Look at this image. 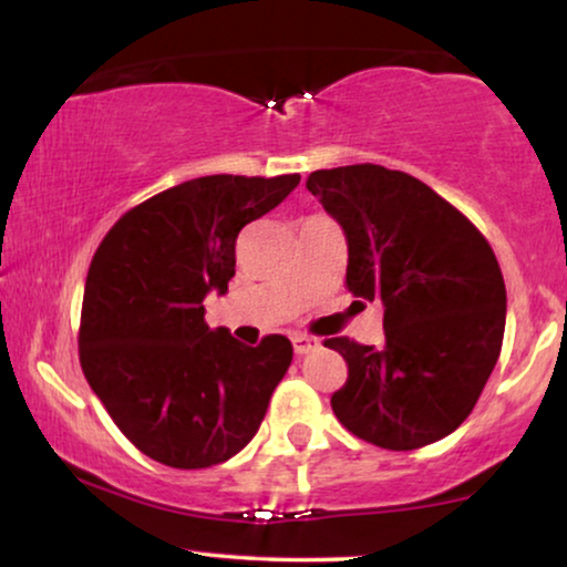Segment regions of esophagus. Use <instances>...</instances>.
Wrapping results in <instances>:
<instances>
[{
  "label": "esophagus",
  "instance_id": "esophagus-1",
  "mask_svg": "<svg viewBox=\"0 0 567 567\" xmlns=\"http://www.w3.org/2000/svg\"><path fill=\"white\" fill-rule=\"evenodd\" d=\"M291 343H293V351H297V355H307L320 348V340L309 338V336H291Z\"/></svg>",
  "mask_w": 567,
  "mask_h": 567
}]
</instances>
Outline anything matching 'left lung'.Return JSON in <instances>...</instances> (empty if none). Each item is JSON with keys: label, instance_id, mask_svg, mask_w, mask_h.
Masks as SVG:
<instances>
[{"label": "left lung", "instance_id": "obj_1", "mask_svg": "<svg viewBox=\"0 0 567 567\" xmlns=\"http://www.w3.org/2000/svg\"><path fill=\"white\" fill-rule=\"evenodd\" d=\"M307 188L343 229L348 289L384 307L382 348L324 340L348 363L332 413L353 436L392 452L449 436L475 408L503 346L506 284L491 245L400 169H317Z\"/></svg>", "mask_w": 567, "mask_h": 567}]
</instances>
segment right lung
Returning <instances> with one entry per match:
<instances>
[{"label":"right lung","mask_w":567,"mask_h":567,"mask_svg":"<svg viewBox=\"0 0 567 567\" xmlns=\"http://www.w3.org/2000/svg\"><path fill=\"white\" fill-rule=\"evenodd\" d=\"M299 175H206L123 214L90 262L80 361L92 392L138 452L177 470L250 444L291 367L284 336L245 346L204 320L227 293L235 243L297 188Z\"/></svg>","instance_id":"1"}]
</instances>
